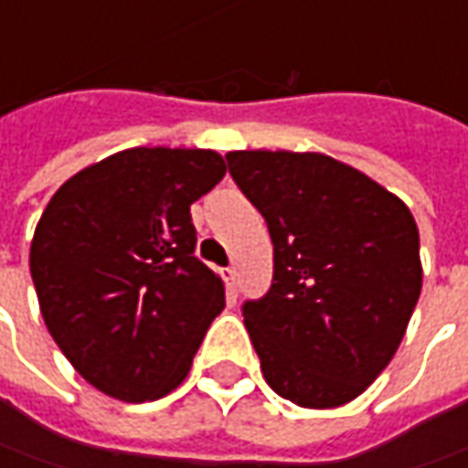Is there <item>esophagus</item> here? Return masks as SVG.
I'll return each mask as SVG.
<instances>
[{
    "mask_svg": "<svg viewBox=\"0 0 468 468\" xmlns=\"http://www.w3.org/2000/svg\"><path fill=\"white\" fill-rule=\"evenodd\" d=\"M221 279L226 281V289L234 292V279H237V271L234 268H221Z\"/></svg>",
    "mask_w": 468,
    "mask_h": 468,
    "instance_id": "1",
    "label": "esophagus"
}]
</instances>
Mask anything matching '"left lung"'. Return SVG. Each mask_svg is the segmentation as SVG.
Here are the masks:
<instances>
[{"label": "left lung", "instance_id": "left-lung-1", "mask_svg": "<svg viewBox=\"0 0 468 468\" xmlns=\"http://www.w3.org/2000/svg\"><path fill=\"white\" fill-rule=\"evenodd\" d=\"M226 158L273 239V286L242 307L265 383L304 409L349 404L399 351L422 292L411 210L325 154Z\"/></svg>", "mask_w": 468, "mask_h": 468}]
</instances>
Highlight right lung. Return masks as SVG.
Listing matches in <instances>:
<instances>
[{
  "label": "right lung",
  "mask_w": 468,
  "mask_h": 468,
  "mask_svg": "<svg viewBox=\"0 0 468 468\" xmlns=\"http://www.w3.org/2000/svg\"><path fill=\"white\" fill-rule=\"evenodd\" d=\"M226 174L206 148H127L69 176L30 242V276L57 346L127 404L179 388L224 281L195 258L189 206Z\"/></svg>",
  "instance_id": "obj_1"
}]
</instances>
